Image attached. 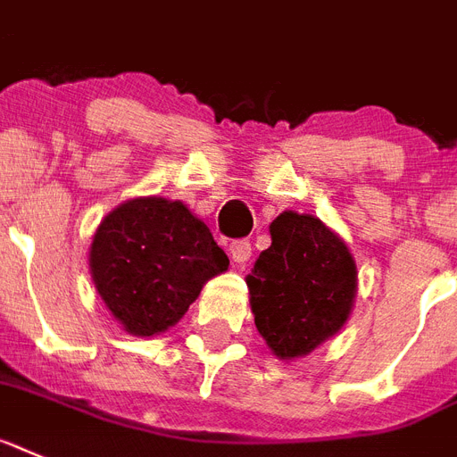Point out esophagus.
<instances>
[{
    "mask_svg": "<svg viewBox=\"0 0 457 457\" xmlns=\"http://www.w3.org/2000/svg\"><path fill=\"white\" fill-rule=\"evenodd\" d=\"M228 252H231V259L236 263H247L252 256L250 240H233L231 247H228Z\"/></svg>",
    "mask_w": 457,
    "mask_h": 457,
    "instance_id": "34e87169",
    "label": "esophagus"
}]
</instances>
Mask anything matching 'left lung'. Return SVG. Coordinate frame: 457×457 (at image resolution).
<instances>
[{"label":"left lung","instance_id":"left-lung-1","mask_svg":"<svg viewBox=\"0 0 457 457\" xmlns=\"http://www.w3.org/2000/svg\"><path fill=\"white\" fill-rule=\"evenodd\" d=\"M254 324L280 360L303 357L350 318L357 266L348 245L312 214L282 212L247 275Z\"/></svg>","mask_w":457,"mask_h":457}]
</instances>
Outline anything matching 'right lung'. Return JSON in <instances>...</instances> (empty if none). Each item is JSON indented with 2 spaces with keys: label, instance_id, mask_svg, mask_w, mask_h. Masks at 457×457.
<instances>
[{
  "label": "right lung",
  "instance_id": "right-lung-1",
  "mask_svg": "<svg viewBox=\"0 0 457 457\" xmlns=\"http://www.w3.org/2000/svg\"><path fill=\"white\" fill-rule=\"evenodd\" d=\"M90 275L112 315L133 337L177 324L228 256L184 203L158 195L120 203L90 243Z\"/></svg>",
  "mask_w": 457,
  "mask_h": 457
}]
</instances>
